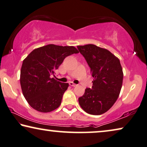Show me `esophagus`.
<instances>
[{
	"label": "esophagus",
	"mask_w": 147,
	"mask_h": 147,
	"mask_svg": "<svg viewBox=\"0 0 147 147\" xmlns=\"http://www.w3.org/2000/svg\"><path fill=\"white\" fill-rule=\"evenodd\" d=\"M69 84H70V85H71V86H76V84L73 83V82H69Z\"/></svg>",
	"instance_id": "34e87169"
}]
</instances>
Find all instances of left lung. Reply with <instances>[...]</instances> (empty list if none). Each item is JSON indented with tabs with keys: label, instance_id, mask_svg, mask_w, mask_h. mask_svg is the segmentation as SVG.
<instances>
[{
	"label": "left lung",
	"instance_id": "left-lung-1",
	"mask_svg": "<svg viewBox=\"0 0 147 147\" xmlns=\"http://www.w3.org/2000/svg\"><path fill=\"white\" fill-rule=\"evenodd\" d=\"M94 78L91 88H86L78 98L81 108L90 115L109 111L117 100L123 84V73L119 59L107 49L94 45L77 46Z\"/></svg>",
	"mask_w": 147,
	"mask_h": 147
}]
</instances>
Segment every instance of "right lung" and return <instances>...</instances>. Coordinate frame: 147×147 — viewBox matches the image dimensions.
<instances>
[{
    "label": "right lung",
    "mask_w": 147,
    "mask_h": 147,
    "mask_svg": "<svg viewBox=\"0 0 147 147\" xmlns=\"http://www.w3.org/2000/svg\"><path fill=\"white\" fill-rule=\"evenodd\" d=\"M78 53L75 47L48 45L33 50L22 63L20 86L22 94L30 106L42 113L57 109L69 86V83L58 81L55 76L64 59Z\"/></svg>",
    "instance_id": "1"
}]
</instances>
